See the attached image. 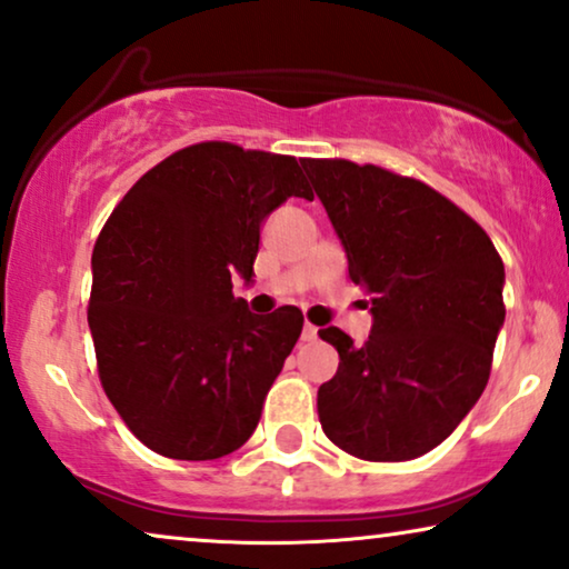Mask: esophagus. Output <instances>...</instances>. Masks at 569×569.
Instances as JSON below:
<instances>
[{"label": "esophagus", "instance_id": "1", "mask_svg": "<svg viewBox=\"0 0 569 569\" xmlns=\"http://www.w3.org/2000/svg\"><path fill=\"white\" fill-rule=\"evenodd\" d=\"M316 337H319V329H316L313 323H306V327H302V342H313Z\"/></svg>", "mask_w": 569, "mask_h": 569}]
</instances>
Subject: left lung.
Instances as JSON below:
<instances>
[{
  "mask_svg": "<svg viewBox=\"0 0 569 569\" xmlns=\"http://www.w3.org/2000/svg\"><path fill=\"white\" fill-rule=\"evenodd\" d=\"M302 169L373 313L360 348L342 329H319L339 352L316 400L321 429L360 460H412L439 447L486 389L505 323V263L476 219L416 177L348 159H306Z\"/></svg>",
  "mask_w": 569,
  "mask_h": 569,
  "instance_id": "8db88e82",
  "label": "left lung"
}]
</instances>
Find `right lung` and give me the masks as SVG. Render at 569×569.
Segmentation results:
<instances>
[{
    "label": "right lung",
    "mask_w": 569,
    "mask_h": 569,
    "mask_svg": "<svg viewBox=\"0 0 569 569\" xmlns=\"http://www.w3.org/2000/svg\"><path fill=\"white\" fill-rule=\"evenodd\" d=\"M300 164L227 140L188 146L140 177L96 240L88 327L99 379L157 455L217 460L256 431L302 313H250L232 274L253 277L261 224L279 203L313 196Z\"/></svg>",
    "instance_id": "right-lung-1"
}]
</instances>
